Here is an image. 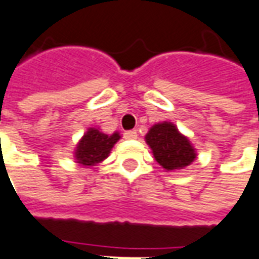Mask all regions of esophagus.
<instances>
[{
    "mask_svg": "<svg viewBox=\"0 0 259 259\" xmlns=\"http://www.w3.org/2000/svg\"><path fill=\"white\" fill-rule=\"evenodd\" d=\"M123 137L126 140H135V139H137V132H136V130H127V132H124Z\"/></svg>",
    "mask_w": 259,
    "mask_h": 259,
    "instance_id": "esophagus-1",
    "label": "esophagus"
}]
</instances>
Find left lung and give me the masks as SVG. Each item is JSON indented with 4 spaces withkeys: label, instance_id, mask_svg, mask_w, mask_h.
Instances as JSON below:
<instances>
[{
    "label": "left lung",
    "instance_id": "left-lung-1",
    "mask_svg": "<svg viewBox=\"0 0 259 259\" xmlns=\"http://www.w3.org/2000/svg\"><path fill=\"white\" fill-rule=\"evenodd\" d=\"M145 141L152 149L155 160L168 171L187 167L196 159V151L188 137L181 135L171 122L154 124Z\"/></svg>",
    "mask_w": 259,
    "mask_h": 259
}]
</instances>
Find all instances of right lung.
<instances>
[{
	"mask_svg": "<svg viewBox=\"0 0 259 259\" xmlns=\"http://www.w3.org/2000/svg\"><path fill=\"white\" fill-rule=\"evenodd\" d=\"M120 135L115 132L112 135H105L96 127L88 129L83 137L76 144L74 158L76 163L82 166H95V164L103 162L105 158H108L111 149L114 147Z\"/></svg>",
	"mask_w": 259,
	"mask_h": 259,
	"instance_id": "1",
	"label": "right lung"
}]
</instances>
